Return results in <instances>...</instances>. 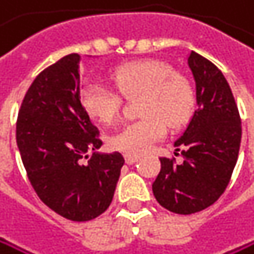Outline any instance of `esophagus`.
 <instances>
[{
    "label": "esophagus",
    "instance_id": "obj_1",
    "mask_svg": "<svg viewBox=\"0 0 254 254\" xmlns=\"http://www.w3.org/2000/svg\"><path fill=\"white\" fill-rule=\"evenodd\" d=\"M139 160V156H133V154H126V162L128 165H133Z\"/></svg>",
    "mask_w": 254,
    "mask_h": 254
}]
</instances>
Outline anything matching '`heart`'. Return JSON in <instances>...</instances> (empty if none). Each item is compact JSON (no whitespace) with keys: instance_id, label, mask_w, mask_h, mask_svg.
Segmentation results:
<instances>
[{"instance_id":"b5f03b06","label":"heart","mask_w":254,"mask_h":254,"mask_svg":"<svg viewBox=\"0 0 254 254\" xmlns=\"http://www.w3.org/2000/svg\"><path fill=\"white\" fill-rule=\"evenodd\" d=\"M123 97L141 94L139 113L144 115L110 136V145L126 154H142L167 133L168 126H183L194 110V92L186 78L163 62L137 60L118 66L112 74ZM81 103L91 118L112 124L121 110V97L103 83H87Z\"/></svg>"}]
</instances>
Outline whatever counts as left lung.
Returning a JSON list of instances; mask_svg holds the SVG:
<instances>
[{
	"mask_svg": "<svg viewBox=\"0 0 254 254\" xmlns=\"http://www.w3.org/2000/svg\"><path fill=\"white\" fill-rule=\"evenodd\" d=\"M188 66L195 81L197 109L174 142L183 162L160 157L153 194L174 213L200 212L217 201L230 182L241 145V118L223 72L191 51Z\"/></svg>",
	"mask_w": 254,
	"mask_h": 254,
	"instance_id": "left-lung-1",
	"label": "left lung"
}]
</instances>
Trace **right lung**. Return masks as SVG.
Here are the masks:
<instances>
[{
    "label": "right lung",
    "mask_w": 254,
    "mask_h": 254,
    "mask_svg": "<svg viewBox=\"0 0 254 254\" xmlns=\"http://www.w3.org/2000/svg\"><path fill=\"white\" fill-rule=\"evenodd\" d=\"M80 59L68 54L34 78L18 113L16 142L37 197L63 218L89 221L110 206L124 157L87 156L103 141L81 103Z\"/></svg>",
    "instance_id": "obj_1"
}]
</instances>
